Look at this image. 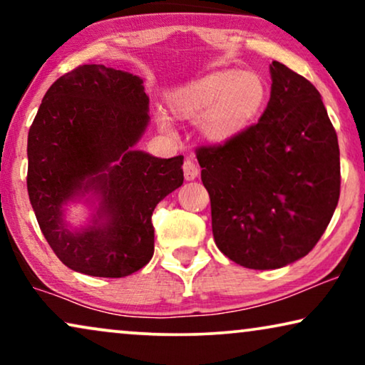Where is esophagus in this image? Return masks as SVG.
I'll list each match as a JSON object with an SVG mask.
<instances>
[{"label":"esophagus","instance_id":"obj_1","mask_svg":"<svg viewBox=\"0 0 365 365\" xmlns=\"http://www.w3.org/2000/svg\"><path fill=\"white\" fill-rule=\"evenodd\" d=\"M182 171H184V178H186V181H194L199 174V168L196 163L191 161V159H187V161L182 164Z\"/></svg>","mask_w":365,"mask_h":365}]
</instances>
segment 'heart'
Wrapping results in <instances>:
<instances>
[{
  "label": "heart",
  "instance_id": "1",
  "mask_svg": "<svg viewBox=\"0 0 365 365\" xmlns=\"http://www.w3.org/2000/svg\"><path fill=\"white\" fill-rule=\"evenodd\" d=\"M267 86L259 74L217 69L173 89L166 98L173 118L194 119L204 141L222 146L251 126L266 106ZM158 124L171 133V121L161 114Z\"/></svg>",
  "mask_w": 365,
  "mask_h": 365
}]
</instances>
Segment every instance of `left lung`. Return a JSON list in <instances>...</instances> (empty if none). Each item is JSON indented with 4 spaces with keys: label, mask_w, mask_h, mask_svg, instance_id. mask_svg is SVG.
<instances>
[{
    "label": "left lung",
    "mask_w": 365,
    "mask_h": 365,
    "mask_svg": "<svg viewBox=\"0 0 365 365\" xmlns=\"http://www.w3.org/2000/svg\"><path fill=\"white\" fill-rule=\"evenodd\" d=\"M269 71L271 98L257 124L197 151L216 246L259 271L307 256L341 191L337 134L321 94L282 63Z\"/></svg>",
    "instance_id": "left-lung-1"
}]
</instances>
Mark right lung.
<instances>
[{
  "mask_svg": "<svg viewBox=\"0 0 365 365\" xmlns=\"http://www.w3.org/2000/svg\"><path fill=\"white\" fill-rule=\"evenodd\" d=\"M144 79L83 64L53 83L28 133V194L41 232L64 266L124 277L154 254V207L184 181L182 156L136 149L149 126ZM84 203L87 221H68Z\"/></svg>",
  "mask_w": 365,
  "mask_h": 365,
  "instance_id": "right-lung-1",
  "label": "right lung"
}]
</instances>
